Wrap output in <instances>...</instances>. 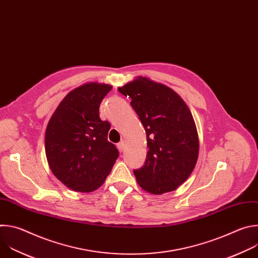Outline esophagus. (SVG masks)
<instances>
[{
    "label": "esophagus",
    "instance_id": "1",
    "mask_svg": "<svg viewBox=\"0 0 258 258\" xmlns=\"http://www.w3.org/2000/svg\"><path fill=\"white\" fill-rule=\"evenodd\" d=\"M117 149H118L120 152L123 151V149H124V142H123V141H121V142H119V143L117 144Z\"/></svg>",
    "mask_w": 258,
    "mask_h": 258
}]
</instances>
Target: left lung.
<instances>
[{
  "label": "left lung",
  "mask_w": 258,
  "mask_h": 258,
  "mask_svg": "<svg viewBox=\"0 0 258 258\" xmlns=\"http://www.w3.org/2000/svg\"><path fill=\"white\" fill-rule=\"evenodd\" d=\"M118 91L132 99L147 135L144 165L134 170L142 189L155 195L175 190L192 173L199 140L190 109L170 88L138 78Z\"/></svg>",
  "instance_id": "obj_1"
}]
</instances>
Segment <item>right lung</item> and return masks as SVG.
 I'll return each instance as SVG.
<instances>
[{
  "mask_svg": "<svg viewBox=\"0 0 258 258\" xmlns=\"http://www.w3.org/2000/svg\"><path fill=\"white\" fill-rule=\"evenodd\" d=\"M112 87L85 84L66 95L53 113L45 137L46 156L54 175L77 192H93L105 181L119 152L107 140L110 123L99 107Z\"/></svg>",
  "mask_w": 258,
  "mask_h": 258,
  "instance_id": "add662e5",
  "label": "right lung"
}]
</instances>
